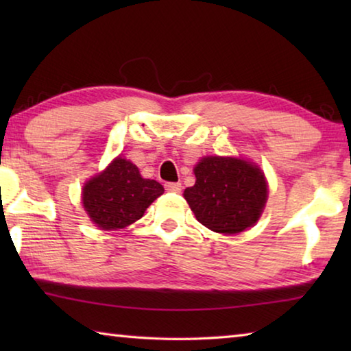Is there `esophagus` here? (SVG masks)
<instances>
[{
    "instance_id": "34e87169",
    "label": "esophagus",
    "mask_w": 351,
    "mask_h": 351,
    "mask_svg": "<svg viewBox=\"0 0 351 351\" xmlns=\"http://www.w3.org/2000/svg\"><path fill=\"white\" fill-rule=\"evenodd\" d=\"M165 190L170 193H181L182 186H181V182H167L165 184Z\"/></svg>"
}]
</instances>
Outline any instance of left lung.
<instances>
[{
  "instance_id": "left-lung-1",
  "label": "left lung",
  "mask_w": 351,
  "mask_h": 351,
  "mask_svg": "<svg viewBox=\"0 0 351 351\" xmlns=\"http://www.w3.org/2000/svg\"><path fill=\"white\" fill-rule=\"evenodd\" d=\"M197 182L184 190L198 221L218 234H239L257 223L268 198L261 170L235 158H203L195 167Z\"/></svg>"
}]
</instances>
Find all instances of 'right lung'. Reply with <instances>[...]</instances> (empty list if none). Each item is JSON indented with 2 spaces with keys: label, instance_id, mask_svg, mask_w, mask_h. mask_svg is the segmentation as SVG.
I'll list each match as a JSON object with an SVG mask.
<instances>
[{
  "label": "right lung",
  "instance_id": "add662e5",
  "mask_svg": "<svg viewBox=\"0 0 351 351\" xmlns=\"http://www.w3.org/2000/svg\"><path fill=\"white\" fill-rule=\"evenodd\" d=\"M164 193L154 180H144L138 167L119 156L104 173L93 178L83 187V207L104 230L127 228L142 218L148 206Z\"/></svg>",
  "mask_w": 351,
  "mask_h": 351
}]
</instances>
